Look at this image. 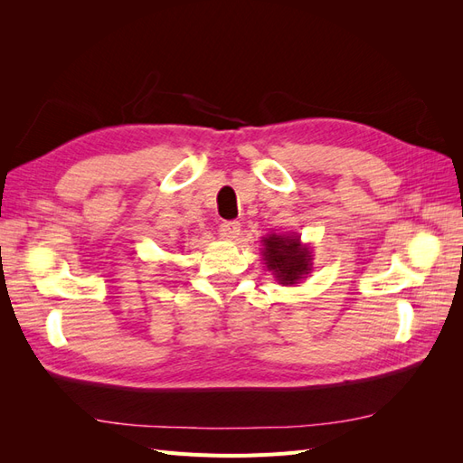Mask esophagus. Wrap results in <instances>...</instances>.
Listing matches in <instances>:
<instances>
[{"label":"esophagus","mask_w":463,"mask_h":463,"mask_svg":"<svg viewBox=\"0 0 463 463\" xmlns=\"http://www.w3.org/2000/svg\"><path fill=\"white\" fill-rule=\"evenodd\" d=\"M218 232L223 240H235V237L241 232V223L240 222H222Z\"/></svg>","instance_id":"34e87169"}]
</instances>
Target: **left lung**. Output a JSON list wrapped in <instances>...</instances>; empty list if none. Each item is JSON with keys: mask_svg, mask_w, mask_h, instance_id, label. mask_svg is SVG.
Segmentation results:
<instances>
[{"mask_svg": "<svg viewBox=\"0 0 463 463\" xmlns=\"http://www.w3.org/2000/svg\"><path fill=\"white\" fill-rule=\"evenodd\" d=\"M262 259L266 269L276 274V279L284 286L299 284V279L311 272L313 255L298 235H269L262 237Z\"/></svg>", "mask_w": 463, "mask_h": 463, "instance_id": "obj_1", "label": "left lung"}]
</instances>
